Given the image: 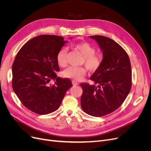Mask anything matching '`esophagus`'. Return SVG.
Here are the masks:
<instances>
[{
	"label": "esophagus",
	"mask_w": 151,
	"mask_h": 151,
	"mask_svg": "<svg viewBox=\"0 0 151 151\" xmlns=\"http://www.w3.org/2000/svg\"><path fill=\"white\" fill-rule=\"evenodd\" d=\"M72 83L73 86H77V85L79 84V83H77V82L75 81H72Z\"/></svg>",
	"instance_id": "esophagus-1"
}]
</instances>
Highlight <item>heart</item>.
Instances as JSON below:
<instances>
[{"instance_id": "heart-1", "label": "heart", "mask_w": 151, "mask_h": 151, "mask_svg": "<svg viewBox=\"0 0 151 151\" xmlns=\"http://www.w3.org/2000/svg\"><path fill=\"white\" fill-rule=\"evenodd\" d=\"M75 47L84 56V62L86 68L90 71H96L100 67L102 58L98 54H95L96 49L87 42H81L75 45ZM67 48H62L57 53V61L60 67H65L67 63ZM86 73L84 67L70 66L62 72V76L65 78L79 81L83 79Z\"/></svg>"}]
</instances>
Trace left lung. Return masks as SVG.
Returning a JSON list of instances; mask_svg holds the SVG:
<instances>
[{
    "label": "left lung",
    "mask_w": 151,
    "mask_h": 151,
    "mask_svg": "<svg viewBox=\"0 0 151 151\" xmlns=\"http://www.w3.org/2000/svg\"><path fill=\"white\" fill-rule=\"evenodd\" d=\"M89 37L98 43L103 60L90 77L94 84H81V104L85 113L99 117L115 111L124 102L132 87L131 64L125 50L112 39L100 35Z\"/></svg>",
    "instance_id": "obj_1"
}]
</instances>
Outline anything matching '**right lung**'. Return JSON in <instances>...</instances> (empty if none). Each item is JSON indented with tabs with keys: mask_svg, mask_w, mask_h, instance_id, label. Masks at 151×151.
<instances>
[{
	"mask_svg": "<svg viewBox=\"0 0 151 151\" xmlns=\"http://www.w3.org/2000/svg\"><path fill=\"white\" fill-rule=\"evenodd\" d=\"M66 43L62 36L40 35L26 43L17 53L12 67V88L31 111L47 115L56 111L72 86L70 80L56 74L60 71L57 53Z\"/></svg>",
	"mask_w": 151,
	"mask_h": 151,
	"instance_id": "1",
	"label": "right lung"
}]
</instances>
